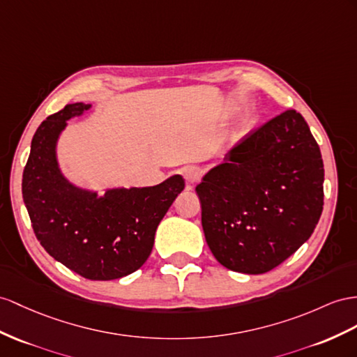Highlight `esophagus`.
Instances as JSON below:
<instances>
[{"mask_svg":"<svg viewBox=\"0 0 357 357\" xmlns=\"http://www.w3.org/2000/svg\"><path fill=\"white\" fill-rule=\"evenodd\" d=\"M202 178V170L197 166H190L184 170V179H185V184L187 188H193L197 182Z\"/></svg>","mask_w":357,"mask_h":357,"instance_id":"esophagus-1","label":"esophagus"}]
</instances>
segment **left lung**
<instances>
[{"instance_id":"1","label":"left lung","mask_w":357,"mask_h":357,"mask_svg":"<svg viewBox=\"0 0 357 357\" xmlns=\"http://www.w3.org/2000/svg\"><path fill=\"white\" fill-rule=\"evenodd\" d=\"M323 182L321 152L296 109L245 137L196 187L215 259L245 274L278 267L312 235Z\"/></svg>"}]
</instances>
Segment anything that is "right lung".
Instances as JSON below:
<instances>
[{
	"mask_svg": "<svg viewBox=\"0 0 357 357\" xmlns=\"http://www.w3.org/2000/svg\"><path fill=\"white\" fill-rule=\"evenodd\" d=\"M90 104H68L43 121L31 140L22 197L42 248L90 280H113L139 270L153 248L155 231L185 187L181 175L153 187L108 188L104 196L69 182L57 161L66 121Z\"/></svg>",
	"mask_w": 357,
	"mask_h": 357,
	"instance_id": "add662e5",
	"label": "right lung"
}]
</instances>
